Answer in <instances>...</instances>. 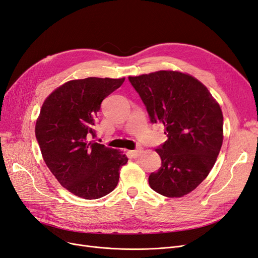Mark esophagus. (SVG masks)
Masks as SVG:
<instances>
[{
  "label": "esophagus",
  "mask_w": 258,
  "mask_h": 258,
  "mask_svg": "<svg viewBox=\"0 0 258 258\" xmlns=\"http://www.w3.org/2000/svg\"><path fill=\"white\" fill-rule=\"evenodd\" d=\"M139 153H140V149L130 150V152H129V155H130L132 158H137V157L139 156Z\"/></svg>",
  "instance_id": "esophagus-1"
}]
</instances>
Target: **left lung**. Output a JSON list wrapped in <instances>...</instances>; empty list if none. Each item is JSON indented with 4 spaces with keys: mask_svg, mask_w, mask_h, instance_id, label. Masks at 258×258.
<instances>
[{
    "mask_svg": "<svg viewBox=\"0 0 258 258\" xmlns=\"http://www.w3.org/2000/svg\"><path fill=\"white\" fill-rule=\"evenodd\" d=\"M145 104L150 122L162 123L167 140L156 152L161 167L149 175L150 188L181 198L206 178L223 142V114L207 87L173 70L129 77Z\"/></svg>",
    "mask_w": 258,
    "mask_h": 258,
    "instance_id": "obj_1",
    "label": "left lung"
}]
</instances>
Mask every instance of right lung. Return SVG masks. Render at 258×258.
Here are the masks:
<instances>
[{
	"label": "right lung",
	"instance_id": "obj_1",
	"mask_svg": "<svg viewBox=\"0 0 258 258\" xmlns=\"http://www.w3.org/2000/svg\"><path fill=\"white\" fill-rule=\"evenodd\" d=\"M125 78H86L57 87L44 100L35 126L42 158L57 181L85 200L100 199L119 180L128 161L117 149L93 141L102 100Z\"/></svg>",
	"mask_w": 258,
	"mask_h": 258
}]
</instances>
